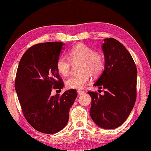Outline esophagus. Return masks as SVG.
I'll return each instance as SVG.
<instances>
[{"label": "esophagus", "instance_id": "1", "mask_svg": "<svg viewBox=\"0 0 151 151\" xmlns=\"http://www.w3.org/2000/svg\"><path fill=\"white\" fill-rule=\"evenodd\" d=\"M77 93H78V95H82L84 93V91H81V90H78L77 91Z\"/></svg>", "mask_w": 151, "mask_h": 151}]
</instances>
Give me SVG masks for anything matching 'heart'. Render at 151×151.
<instances>
[{
	"instance_id": "obj_1",
	"label": "heart",
	"mask_w": 151,
	"mask_h": 151,
	"mask_svg": "<svg viewBox=\"0 0 151 151\" xmlns=\"http://www.w3.org/2000/svg\"><path fill=\"white\" fill-rule=\"evenodd\" d=\"M69 56L72 63H81L80 71L82 73L77 75H73L67 80L65 85L67 88L81 89L89 83L91 75L93 76H97L103 71V56L101 54L95 52L93 50L84 44H79L73 47L69 50ZM70 66L71 63L66 56L61 55L57 59L56 68L62 76L68 75Z\"/></svg>"
}]
</instances>
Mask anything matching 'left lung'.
<instances>
[{
	"label": "left lung",
	"instance_id": "1",
	"mask_svg": "<svg viewBox=\"0 0 151 151\" xmlns=\"http://www.w3.org/2000/svg\"><path fill=\"white\" fill-rule=\"evenodd\" d=\"M101 47L104 70L93 86L105 91L103 95L88 91L91 97L89 113L97 126L114 129L126 121L135 104L137 68L129 51L117 40L104 39Z\"/></svg>",
	"mask_w": 151,
	"mask_h": 151
}]
</instances>
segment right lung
<instances>
[{"mask_svg": "<svg viewBox=\"0 0 151 151\" xmlns=\"http://www.w3.org/2000/svg\"><path fill=\"white\" fill-rule=\"evenodd\" d=\"M62 42L40 43L28 49L19 62L15 89L24 116L34 129L54 134L68 123L70 107L77 97L75 89L51 95L52 88L62 89L63 83L56 68Z\"/></svg>", "mask_w": 151, "mask_h": 151, "instance_id": "obj_1", "label": "right lung"}]
</instances>
